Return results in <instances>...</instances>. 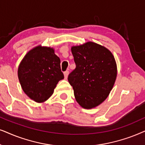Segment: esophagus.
<instances>
[{"label": "esophagus", "instance_id": "esophagus-1", "mask_svg": "<svg viewBox=\"0 0 145 145\" xmlns=\"http://www.w3.org/2000/svg\"><path fill=\"white\" fill-rule=\"evenodd\" d=\"M63 75H64L65 79H67V76H68V75H69V71H64V72H63Z\"/></svg>", "mask_w": 145, "mask_h": 145}]
</instances>
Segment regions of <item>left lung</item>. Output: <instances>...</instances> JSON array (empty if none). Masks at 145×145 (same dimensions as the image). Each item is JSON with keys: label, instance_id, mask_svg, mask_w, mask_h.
<instances>
[{"label": "left lung", "instance_id": "left-lung-1", "mask_svg": "<svg viewBox=\"0 0 145 145\" xmlns=\"http://www.w3.org/2000/svg\"><path fill=\"white\" fill-rule=\"evenodd\" d=\"M76 67L68 76L76 101L86 109L97 107L109 96L117 75L113 54L104 46L88 42L71 48Z\"/></svg>", "mask_w": 145, "mask_h": 145}]
</instances>
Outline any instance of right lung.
Here are the masks:
<instances>
[{
  "mask_svg": "<svg viewBox=\"0 0 145 145\" xmlns=\"http://www.w3.org/2000/svg\"><path fill=\"white\" fill-rule=\"evenodd\" d=\"M18 77L26 95L37 103L49 99L59 81L64 78L54 49L41 45L24 56L18 66Z\"/></svg>",
  "mask_w": 145,
  "mask_h": 145,
  "instance_id": "add662e5",
  "label": "right lung"
}]
</instances>
